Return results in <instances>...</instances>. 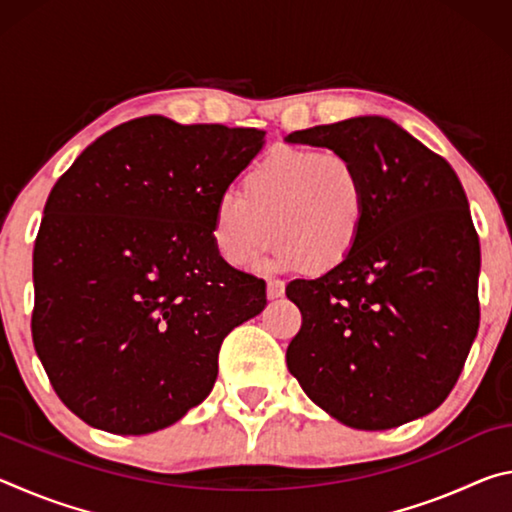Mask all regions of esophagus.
Returning a JSON list of instances; mask_svg holds the SVG:
<instances>
[{
    "label": "esophagus",
    "instance_id": "obj_1",
    "mask_svg": "<svg viewBox=\"0 0 512 512\" xmlns=\"http://www.w3.org/2000/svg\"><path fill=\"white\" fill-rule=\"evenodd\" d=\"M266 296H268V300H275V298L284 296V282H280V280L268 282L266 284Z\"/></svg>",
    "mask_w": 512,
    "mask_h": 512
}]
</instances>
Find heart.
I'll return each instance as SVG.
<instances>
[{
  "label": "heart",
  "mask_w": 512,
  "mask_h": 512,
  "mask_svg": "<svg viewBox=\"0 0 512 512\" xmlns=\"http://www.w3.org/2000/svg\"><path fill=\"white\" fill-rule=\"evenodd\" d=\"M368 185L348 155L277 146L241 180L239 194L212 205L210 237L225 264H253L275 237L266 264L327 273L354 255L368 223ZM272 230H267V225Z\"/></svg>",
  "instance_id": "1"
}]
</instances>
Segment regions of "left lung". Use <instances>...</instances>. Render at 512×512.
Segmentation results:
<instances>
[{"instance_id": "obj_1", "label": "left lung", "mask_w": 512, "mask_h": 512, "mask_svg": "<svg viewBox=\"0 0 512 512\" xmlns=\"http://www.w3.org/2000/svg\"><path fill=\"white\" fill-rule=\"evenodd\" d=\"M361 169L368 223L354 255L293 280L302 327L287 366L309 400L352 429H393L452 393L479 329L481 248L449 162L377 115L284 137Z\"/></svg>"}]
</instances>
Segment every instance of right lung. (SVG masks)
<instances>
[{
	"mask_svg": "<svg viewBox=\"0 0 512 512\" xmlns=\"http://www.w3.org/2000/svg\"><path fill=\"white\" fill-rule=\"evenodd\" d=\"M264 131L126 121L51 189L33 248V345L56 395L90 427L142 436L210 395L225 336L266 284L225 264L210 214Z\"/></svg>",
	"mask_w": 512,
	"mask_h": 512,
	"instance_id": "add662e5",
	"label": "right lung"
}]
</instances>
